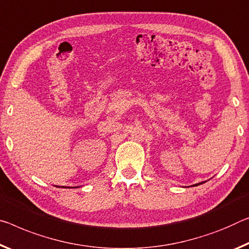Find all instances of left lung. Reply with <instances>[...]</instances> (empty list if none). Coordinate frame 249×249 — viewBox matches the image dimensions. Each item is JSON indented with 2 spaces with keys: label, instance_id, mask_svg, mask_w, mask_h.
<instances>
[{
  "label": "left lung",
  "instance_id": "1",
  "mask_svg": "<svg viewBox=\"0 0 249 249\" xmlns=\"http://www.w3.org/2000/svg\"><path fill=\"white\" fill-rule=\"evenodd\" d=\"M205 181H202V183H198V184H195V185H193V186H198V185H200V184H204Z\"/></svg>",
  "mask_w": 249,
  "mask_h": 249
}]
</instances>
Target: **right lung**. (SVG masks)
<instances>
[{"label": "right lung", "mask_w": 249, "mask_h": 249, "mask_svg": "<svg viewBox=\"0 0 249 249\" xmlns=\"http://www.w3.org/2000/svg\"><path fill=\"white\" fill-rule=\"evenodd\" d=\"M69 188H71V187H69Z\"/></svg>", "instance_id": "1"}]
</instances>
